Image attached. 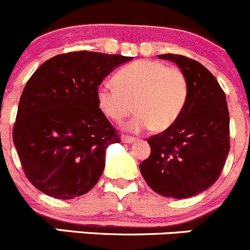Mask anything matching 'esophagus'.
Segmentation results:
<instances>
[{"label":"esophagus","instance_id":"34e87169","mask_svg":"<svg viewBox=\"0 0 250 250\" xmlns=\"http://www.w3.org/2000/svg\"><path fill=\"white\" fill-rule=\"evenodd\" d=\"M122 141L124 143H132V142H135L136 141V138L135 137H132V136H127V135H124L122 137Z\"/></svg>","mask_w":250,"mask_h":250}]
</instances>
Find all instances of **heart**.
<instances>
[{"label":"heart","instance_id":"b5f03b06","mask_svg":"<svg viewBox=\"0 0 250 250\" xmlns=\"http://www.w3.org/2000/svg\"><path fill=\"white\" fill-rule=\"evenodd\" d=\"M115 87L100 86L96 92L101 112L120 123L135 112L126 125L131 131H164L181 115L189 93L186 74L157 61H137L120 69L113 78Z\"/></svg>","mask_w":250,"mask_h":250}]
</instances>
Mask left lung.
Here are the masks:
<instances>
[{"mask_svg": "<svg viewBox=\"0 0 250 250\" xmlns=\"http://www.w3.org/2000/svg\"><path fill=\"white\" fill-rule=\"evenodd\" d=\"M186 74L188 100L179 119L147 138L150 154L140 164L148 186L169 198H188L209 188L221 174L229 152L226 96L199 62L180 54H159Z\"/></svg>", "mask_w": 250, "mask_h": 250, "instance_id": "left-lung-1", "label": "left lung"}]
</instances>
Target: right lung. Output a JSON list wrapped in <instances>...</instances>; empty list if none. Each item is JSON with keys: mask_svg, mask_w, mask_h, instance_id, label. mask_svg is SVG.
<instances>
[{"mask_svg": "<svg viewBox=\"0 0 250 250\" xmlns=\"http://www.w3.org/2000/svg\"><path fill=\"white\" fill-rule=\"evenodd\" d=\"M131 57L79 51L41 64L24 87L13 142L26 179L42 193L73 199L98 182L105 149L120 136L101 112L103 79Z\"/></svg>", "mask_w": 250, "mask_h": 250, "instance_id": "1", "label": "right lung"}]
</instances>
